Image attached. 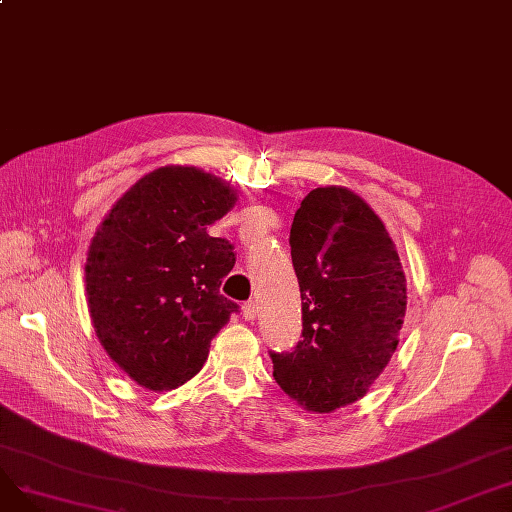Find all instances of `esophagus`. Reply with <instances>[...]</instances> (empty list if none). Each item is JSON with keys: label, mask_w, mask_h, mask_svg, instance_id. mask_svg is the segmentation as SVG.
Returning <instances> with one entry per match:
<instances>
[{"label": "esophagus", "mask_w": 512, "mask_h": 512, "mask_svg": "<svg viewBox=\"0 0 512 512\" xmlns=\"http://www.w3.org/2000/svg\"><path fill=\"white\" fill-rule=\"evenodd\" d=\"M255 317H257V305L253 301L242 305V319H245V321H255Z\"/></svg>", "instance_id": "1"}]
</instances>
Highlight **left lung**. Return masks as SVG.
Instances as JSON below:
<instances>
[{
    "label": "left lung",
    "mask_w": 512,
    "mask_h": 512,
    "mask_svg": "<svg viewBox=\"0 0 512 512\" xmlns=\"http://www.w3.org/2000/svg\"><path fill=\"white\" fill-rule=\"evenodd\" d=\"M303 340L272 353L278 386L311 413L363 398L390 363L407 313V278L380 215L346 186H319L290 228Z\"/></svg>",
    "instance_id": "left-lung-1"
}]
</instances>
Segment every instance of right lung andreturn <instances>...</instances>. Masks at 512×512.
<instances>
[{"mask_svg": "<svg viewBox=\"0 0 512 512\" xmlns=\"http://www.w3.org/2000/svg\"><path fill=\"white\" fill-rule=\"evenodd\" d=\"M236 201V188L218 176L164 166L128 188L91 240L85 288L95 334L147 390L195 378L238 309L220 294L236 261L232 245L207 234Z\"/></svg>", "mask_w": 512, "mask_h": 512, "instance_id": "obj_1", "label": "right lung"}]
</instances>
